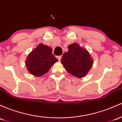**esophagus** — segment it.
<instances>
[{"mask_svg":"<svg viewBox=\"0 0 122 122\" xmlns=\"http://www.w3.org/2000/svg\"><path fill=\"white\" fill-rule=\"evenodd\" d=\"M61 56H58V57H57V58H58V61H61Z\"/></svg>","mask_w":122,"mask_h":122,"instance_id":"obj_1","label":"esophagus"}]
</instances>
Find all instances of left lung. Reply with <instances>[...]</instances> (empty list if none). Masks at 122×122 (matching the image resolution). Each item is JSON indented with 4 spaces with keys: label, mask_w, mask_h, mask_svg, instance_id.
Wrapping results in <instances>:
<instances>
[{
    "label": "left lung",
    "mask_w": 122,
    "mask_h": 122,
    "mask_svg": "<svg viewBox=\"0 0 122 122\" xmlns=\"http://www.w3.org/2000/svg\"><path fill=\"white\" fill-rule=\"evenodd\" d=\"M61 62L68 73L81 78L91 69L93 60L86 49L73 43L68 46V51L62 56Z\"/></svg>",
    "instance_id": "8db88e82"
}]
</instances>
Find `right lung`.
<instances>
[{"label":"right lung","mask_w":122,"mask_h":122,"mask_svg":"<svg viewBox=\"0 0 122 122\" xmlns=\"http://www.w3.org/2000/svg\"><path fill=\"white\" fill-rule=\"evenodd\" d=\"M58 61L52 54L51 48L41 43L28 54L25 65L30 74L39 77L47 73Z\"/></svg>","instance_id":"add662e5"}]
</instances>
